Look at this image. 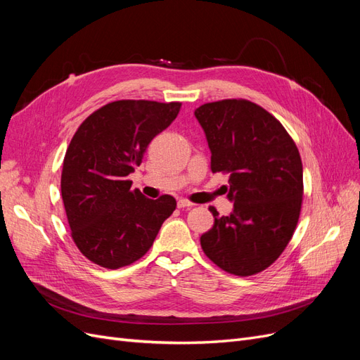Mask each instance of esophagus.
<instances>
[{
    "mask_svg": "<svg viewBox=\"0 0 360 360\" xmlns=\"http://www.w3.org/2000/svg\"><path fill=\"white\" fill-rule=\"evenodd\" d=\"M177 205H179V209H189V207H193L195 204L191 202L189 200H179Z\"/></svg>",
    "mask_w": 360,
    "mask_h": 360,
    "instance_id": "34e87169",
    "label": "esophagus"
}]
</instances>
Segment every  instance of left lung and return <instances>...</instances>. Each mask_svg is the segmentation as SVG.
<instances>
[{
	"label": "left lung",
	"instance_id": "obj_1",
	"mask_svg": "<svg viewBox=\"0 0 360 360\" xmlns=\"http://www.w3.org/2000/svg\"><path fill=\"white\" fill-rule=\"evenodd\" d=\"M212 151V171L228 174L230 216L214 207L204 254L222 270L250 276L274 264L296 230L303 197L299 150L278 120L245 99L195 110Z\"/></svg>",
	"mask_w": 360,
	"mask_h": 360
}]
</instances>
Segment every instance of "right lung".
Returning <instances> with one entry per match:
<instances>
[{
  "label": "right lung",
  "instance_id": "1",
  "mask_svg": "<svg viewBox=\"0 0 360 360\" xmlns=\"http://www.w3.org/2000/svg\"><path fill=\"white\" fill-rule=\"evenodd\" d=\"M180 102L117 101L86 117L76 130L61 172V197L72 238L84 257L106 269L135 263L153 245L176 200L132 191L127 179Z\"/></svg>",
  "mask_w": 360,
  "mask_h": 360
}]
</instances>
